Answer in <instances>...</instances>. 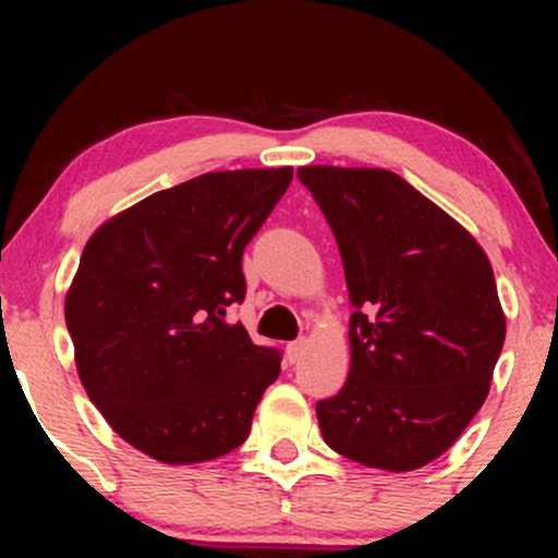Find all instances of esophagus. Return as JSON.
<instances>
[{"label": "esophagus", "mask_w": 558, "mask_h": 558, "mask_svg": "<svg viewBox=\"0 0 558 558\" xmlns=\"http://www.w3.org/2000/svg\"><path fill=\"white\" fill-rule=\"evenodd\" d=\"M304 349H306V341H304V338H299V341L288 343V349H286L288 362H299V360H301V354H304Z\"/></svg>", "instance_id": "esophagus-1"}]
</instances>
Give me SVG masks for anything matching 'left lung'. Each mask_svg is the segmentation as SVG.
I'll return each instance as SVG.
<instances>
[{
	"mask_svg": "<svg viewBox=\"0 0 558 558\" xmlns=\"http://www.w3.org/2000/svg\"><path fill=\"white\" fill-rule=\"evenodd\" d=\"M338 241L351 369L317 401L325 444L388 472L430 464L457 444L490 390L506 317L483 246L401 175L310 165Z\"/></svg>",
	"mask_w": 558,
	"mask_h": 558,
	"instance_id": "obj_1",
	"label": "left lung"
}]
</instances>
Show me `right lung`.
<instances>
[{"label":"right lung","mask_w":558,"mask_h":558,"mask_svg":"<svg viewBox=\"0 0 558 558\" xmlns=\"http://www.w3.org/2000/svg\"><path fill=\"white\" fill-rule=\"evenodd\" d=\"M293 168L204 172L96 228L65 296L75 367L101 417L162 464L226 457L252 430L280 351L228 306L246 293V243Z\"/></svg>","instance_id":"1"}]
</instances>
